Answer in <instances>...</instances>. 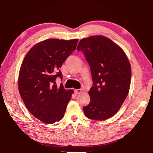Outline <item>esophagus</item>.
<instances>
[{
  "mask_svg": "<svg viewBox=\"0 0 153 153\" xmlns=\"http://www.w3.org/2000/svg\"><path fill=\"white\" fill-rule=\"evenodd\" d=\"M74 92L76 94H79L82 92V90L81 89H76L74 90Z\"/></svg>",
  "mask_w": 153,
  "mask_h": 153,
  "instance_id": "obj_1",
  "label": "esophagus"
}]
</instances>
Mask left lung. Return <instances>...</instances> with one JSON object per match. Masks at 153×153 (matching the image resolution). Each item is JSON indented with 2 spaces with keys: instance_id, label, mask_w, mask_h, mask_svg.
Here are the masks:
<instances>
[{
  "instance_id": "1",
  "label": "left lung",
  "mask_w": 153,
  "mask_h": 153,
  "mask_svg": "<svg viewBox=\"0 0 153 153\" xmlns=\"http://www.w3.org/2000/svg\"><path fill=\"white\" fill-rule=\"evenodd\" d=\"M81 51L88 63L93 84L90 102L83 107L86 117L102 121L113 116L128 94L131 71L124 51L112 40L94 36L79 41Z\"/></svg>"
}]
</instances>
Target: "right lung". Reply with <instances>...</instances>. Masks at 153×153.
Wrapping results in <instances>:
<instances>
[{
	"instance_id": "1",
	"label": "right lung",
	"mask_w": 153,
	"mask_h": 153,
	"mask_svg": "<svg viewBox=\"0 0 153 153\" xmlns=\"http://www.w3.org/2000/svg\"><path fill=\"white\" fill-rule=\"evenodd\" d=\"M77 39H47L36 44L25 55L21 66L18 88L30 112L47 124L63 117L73 90L56 84L63 79L60 67L76 50Z\"/></svg>"
}]
</instances>
